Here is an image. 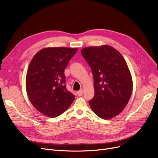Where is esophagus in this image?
Returning <instances> with one entry per match:
<instances>
[{
  "label": "esophagus",
  "instance_id": "obj_1",
  "mask_svg": "<svg viewBox=\"0 0 158 158\" xmlns=\"http://www.w3.org/2000/svg\"><path fill=\"white\" fill-rule=\"evenodd\" d=\"M77 94H78V96H82V95H83V89H81L79 91H78Z\"/></svg>",
  "mask_w": 158,
  "mask_h": 158
}]
</instances>
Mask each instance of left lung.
Returning a JSON list of instances; mask_svg holds the SVG:
<instances>
[{"instance_id": "1", "label": "left lung", "mask_w": 158, "mask_h": 158, "mask_svg": "<svg viewBox=\"0 0 158 158\" xmlns=\"http://www.w3.org/2000/svg\"><path fill=\"white\" fill-rule=\"evenodd\" d=\"M94 76L95 95L89 102L95 114L103 119L114 117L127 105L132 80L125 59L113 47L105 45L81 50Z\"/></svg>"}]
</instances>
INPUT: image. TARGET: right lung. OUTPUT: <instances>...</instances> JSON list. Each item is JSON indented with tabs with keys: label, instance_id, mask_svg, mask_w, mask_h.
I'll return each mask as SVG.
<instances>
[{
	"label": "right lung",
	"instance_id": "1",
	"mask_svg": "<svg viewBox=\"0 0 158 158\" xmlns=\"http://www.w3.org/2000/svg\"><path fill=\"white\" fill-rule=\"evenodd\" d=\"M76 48L47 47L33 57L28 66L26 88L38 111L54 118L68 109L75 96L66 89L64 70Z\"/></svg>",
	"mask_w": 158,
	"mask_h": 158
}]
</instances>
